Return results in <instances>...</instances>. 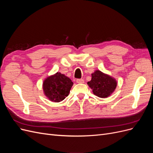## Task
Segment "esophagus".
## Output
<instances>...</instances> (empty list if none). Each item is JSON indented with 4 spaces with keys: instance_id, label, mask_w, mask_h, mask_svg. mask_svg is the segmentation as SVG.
Segmentation results:
<instances>
[{
    "instance_id": "esophagus-1",
    "label": "esophagus",
    "mask_w": 153,
    "mask_h": 153,
    "mask_svg": "<svg viewBox=\"0 0 153 153\" xmlns=\"http://www.w3.org/2000/svg\"><path fill=\"white\" fill-rule=\"evenodd\" d=\"M76 82L78 83V84H83V83H84V79H77L76 80Z\"/></svg>"
}]
</instances>
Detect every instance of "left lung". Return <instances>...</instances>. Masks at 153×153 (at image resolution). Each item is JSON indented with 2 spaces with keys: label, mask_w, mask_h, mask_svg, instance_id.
<instances>
[{
  "label": "left lung",
  "mask_w": 153,
  "mask_h": 153,
  "mask_svg": "<svg viewBox=\"0 0 153 153\" xmlns=\"http://www.w3.org/2000/svg\"><path fill=\"white\" fill-rule=\"evenodd\" d=\"M92 78L87 84L92 90V92L99 98H105L113 93L117 86V81L115 78L96 70L91 74Z\"/></svg>",
  "instance_id": "obj_1"
}]
</instances>
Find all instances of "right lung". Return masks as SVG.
Instances as JSON below:
<instances>
[{"instance_id":"1","label":"right lung","mask_w":153,"mask_h":153,"mask_svg":"<svg viewBox=\"0 0 153 153\" xmlns=\"http://www.w3.org/2000/svg\"><path fill=\"white\" fill-rule=\"evenodd\" d=\"M73 82L61 73H56L44 80L43 89L45 95L53 102H60L69 95Z\"/></svg>"}]
</instances>
